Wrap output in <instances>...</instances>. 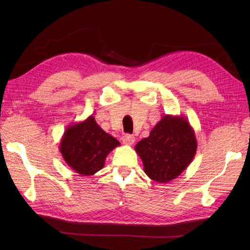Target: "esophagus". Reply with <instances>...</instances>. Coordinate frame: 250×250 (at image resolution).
<instances>
[{
  "label": "esophagus",
  "instance_id": "esophagus-1",
  "mask_svg": "<svg viewBox=\"0 0 250 250\" xmlns=\"http://www.w3.org/2000/svg\"><path fill=\"white\" fill-rule=\"evenodd\" d=\"M122 142H124L125 145L131 146V145L134 144L135 137L133 135H131V134H125V135L122 136Z\"/></svg>",
  "mask_w": 250,
  "mask_h": 250
}]
</instances>
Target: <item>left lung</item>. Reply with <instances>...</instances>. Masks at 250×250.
I'll list each match as a JSON object with an SVG mask.
<instances>
[{
	"mask_svg": "<svg viewBox=\"0 0 250 250\" xmlns=\"http://www.w3.org/2000/svg\"><path fill=\"white\" fill-rule=\"evenodd\" d=\"M194 130L183 116L166 115L153 126L149 136L135 145L144 164V172L158 183H168L178 177L196 152Z\"/></svg>",
	"mask_w": 250,
	"mask_h": 250,
	"instance_id": "1",
	"label": "left lung"
}]
</instances>
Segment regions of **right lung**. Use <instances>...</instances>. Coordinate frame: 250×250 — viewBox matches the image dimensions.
<instances>
[{"label": "right lung", "mask_w": 250, "mask_h": 250, "mask_svg": "<svg viewBox=\"0 0 250 250\" xmlns=\"http://www.w3.org/2000/svg\"><path fill=\"white\" fill-rule=\"evenodd\" d=\"M115 137L101 128L94 117L68 125L63 134L59 149L66 164L81 176L102 169L108 153L119 146Z\"/></svg>", "instance_id": "1"}]
</instances>
